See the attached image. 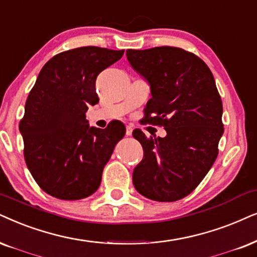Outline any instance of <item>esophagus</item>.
Masks as SVG:
<instances>
[{"instance_id": "obj_1", "label": "esophagus", "mask_w": 257, "mask_h": 257, "mask_svg": "<svg viewBox=\"0 0 257 257\" xmlns=\"http://www.w3.org/2000/svg\"><path fill=\"white\" fill-rule=\"evenodd\" d=\"M132 134H133V128H132L131 125H128V126H126L125 135H126V136H132Z\"/></svg>"}]
</instances>
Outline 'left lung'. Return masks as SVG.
Instances as JSON below:
<instances>
[{
	"label": "left lung",
	"mask_w": 257,
	"mask_h": 257,
	"mask_svg": "<svg viewBox=\"0 0 257 257\" xmlns=\"http://www.w3.org/2000/svg\"><path fill=\"white\" fill-rule=\"evenodd\" d=\"M126 59L151 89L146 121L165 138L133 136L144 147L133 184L148 199L175 201L196 188L212 167L223 135V105L215 78L194 54L177 47L126 50Z\"/></svg>",
	"instance_id": "left-lung-1"
}]
</instances>
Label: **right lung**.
<instances>
[{"mask_svg":"<svg viewBox=\"0 0 257 257\" xmlns=\"http://www.w3.org/2000/svg\"><path fill=\"white\" fill-rule=\"evenodd\" d=\"M123 53L87 46L57 54L29 92L20 122L25 160L34 180L52 197L78 200L98 190L103 168L125 126L118 121L105 129L90 126L85 113L99 102L97 76Z\"/></svg>","mask_w":257,"mask_h":257,"instance_id":"obj_1","label":"right lung"}]
</instances>
